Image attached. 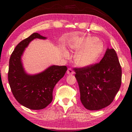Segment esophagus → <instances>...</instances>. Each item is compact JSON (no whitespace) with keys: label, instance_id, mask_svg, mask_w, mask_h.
<instances>
[{"label":"esophagus","instance_id":"34e87169","mask_svg":"<svg viewBox=\"0 0 132 132\" xmlns=\"http://www.w3.org/2000/svg\"><path fill=\"white\" fill-rule=\"evenodd\" d=\"M67 73H68V75H73L75 73L74 71H73L71 68H69L68 71H67Z\"/></svg>","mask_w":132,"mask_h":132}]
</instances>
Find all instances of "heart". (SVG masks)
<instances>
[{"instance_id":"obj_1","label":"heart","mask_w":132,"mask_h":132,"mask_svg":"<svg viewBox=\"0 0 132 132\" xmlns=\"http://www.w3.org/2000/svg\"><path fill=\"white\" fill-rule=\"evenodd\" d=\"M96 37H88L77 39L72 47L80 51L75 57V62L80 67H88L97 61L104 51V46Z\"/></svg>"}]
</instances>
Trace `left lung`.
I'll return each instance as SVG.
<instances>
[{"label":"left lung","instance_id":"obj_1","mask_svg":"<svg viewBox=\"0 0 132 132\" xmlns=\"http://www.w3.org/2000/svg\"><path fill=\"white\" fill-rule=\"evenodd\" d=\"M74 71L85 108L99 110L112 102L122 82V68L113 49H107L99 63Z\"/></svg>","mask_w":132,"mask_h":132}]
</instances>
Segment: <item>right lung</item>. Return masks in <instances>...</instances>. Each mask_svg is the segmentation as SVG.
<instances>
[{
    "label": "right lung",
    "instance_id": "obj_1",
    "mask_svg": "<svg viewBox=\"0 0 132 132\" xmlns=\"http://www.w3.org/2000/svg\"><path fill=\"white\" fill-rule=\"evenodd\" d=\"M35 38L45 39L38 33H33L15 46L9 60L8 81L15 100L26 108L39 110L52 101V93L57 82L67 71L66 66H52L39 74H26L21 61L25 48Z\"/></svg>",
    "mask_w": 132,
    "mask_h": 132
}]
</instances>
